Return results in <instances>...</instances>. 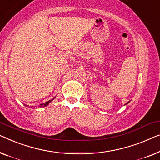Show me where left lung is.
<instances>
[{
	"mask_svg": "<svg viewBox=\"0 0 160 160\" xmlns=\"http://www.w3.org/2000/svg\"><path fill=\"white\" fill-rule=\"evenodd\" d=\"M128 103H129V102H128Z\"/></svg>",
	"mask_w": 160,
	"mask_h": 160,
	"instance_id": "1",
	"label": "left lung"
}]
</instances>
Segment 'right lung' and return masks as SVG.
I'll use <instances>...</instances> for the list:
<instances>
[{"instance_id": "right-lung-1", "label": "right lung", "mask_w": 160, "mask_h": 160, "mask_svg": "<svg viewBox=\"0 0 160 160\" xmlns=\"http://www.w3.org/2000/svg\"><path fill=\"white\" fill-rule=\"evenodd\" d=\"M54 98H55V97H54ZM54 98H52V99H51V100L48 101V102H46V103H41V104H40L39 107H46V106L48 105L49 103H51V102H52V101H53V99H54ZM24 105H25V104H24ZM25 106H26V105H25Z\"/></svg>"}]
</instances>
